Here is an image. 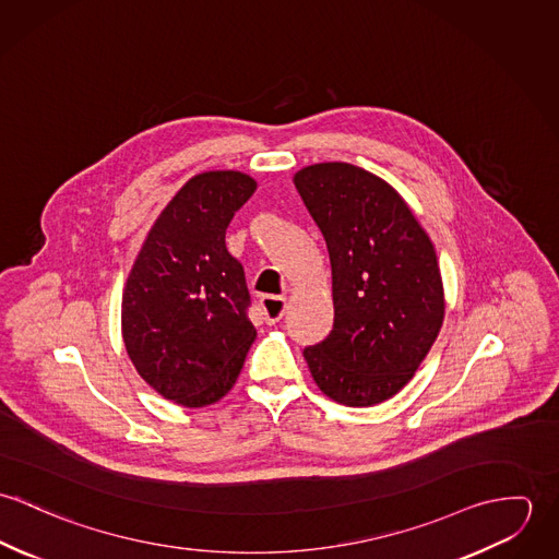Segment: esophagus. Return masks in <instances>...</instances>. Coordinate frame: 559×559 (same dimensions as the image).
<instances>
[{
    "label": "esophagus",
    "mask_w": 559,
    "mask_h": 559,
    "mask_svg": "<svg viewBox=\"0 0 559 559\" xmlns=\"http://www.w3.org/2000/svg\"><path fill=\"white\" fill-rule=\"evenodd\" d=\"M260 306H262V312H264L266 322L273 324V322H277V320L284 317V312L288 308V301H286V297H271V295H266V297L260 299Z\"/></svg>",
    "instance_id": "esophagus-1"
}]
</instances>
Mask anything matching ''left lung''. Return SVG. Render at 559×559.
<instances>
[{"instance_id":"1","label":"left lung","mask_w":559,"mask_h":559,"mask_svg":"<svg viewBox=\"0 0 559 559\" xmlns=\"http://www.w3.org/2000/svg\"><path fill=\"white\" fill-rule=\"evenodd\" d=\"M293 182L331 260L333 329L304 350L320 392L346 406L396 396L435 344L445 295L435 245L377 174L314 163Z\"/></svg>"}]
</instances>
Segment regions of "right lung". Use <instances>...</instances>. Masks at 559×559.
Instances as JSON below:
<instances>
[{
    "label": "right lung",
    "instance_id": "1",
    "mask_svg": "<svg viewBox=\"0 0 559 559\" xmlns=\"http://www.w3.org/2000/svg\"><path fill=\"white\" fill-rule=\"evenodd\" d=\"M258 182L237 169L189 178L160 211L122 293V340L165 400L198 408L237 383L255 326L226 230Z\"/></svg>",
    "mask_w": 559,
    "mask_h": 559
}]
</instances>
